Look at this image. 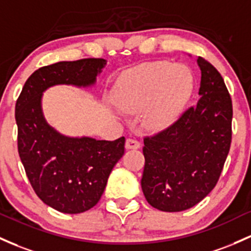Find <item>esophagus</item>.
Wrapping results in <instances>:
<instances>
[{"label": "esophagus", "instance_id": "1", "mask_svg": "<svg viewBox=\"0 0 251 251\" xmlns=\"http://www.w3.org/2000/svg\"><path fill=\"white\" fill-rule=\"evenodd\" d=\"M125 147H126V149H139L140 143L134 138H127L126 139Z\"/></svg>", "mask_w": 251, "mask_h": 251}]
</instances>
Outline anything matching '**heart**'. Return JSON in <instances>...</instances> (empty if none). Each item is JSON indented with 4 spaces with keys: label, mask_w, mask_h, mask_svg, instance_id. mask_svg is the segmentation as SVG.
Wrapping results in <instances>:
<instances>
[{
    "label": "heart",
    "mask_w": 251,
    "mask_h": 251,
    "mask_svg": "<svg viewBox=\"0 0 251 251\" xmlns=\"http://www.w3.org/2000/svg\"><path fill=\"white\" fill-rule=\"evenodd\" d=\"M193 75L183 65L152 62L131 69L118 78L113 90L114 102L127 113L147 109L149 126L162 128L174 123L191 98Z\"/></svg>",
    "instance_id": "heart-1"
}]
</instances>
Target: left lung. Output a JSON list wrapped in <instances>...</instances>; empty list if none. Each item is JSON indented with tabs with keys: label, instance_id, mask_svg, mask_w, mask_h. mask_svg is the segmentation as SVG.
Returning <instances> with one entry per match:
<instances>
[{
	"label": "left lung",
	"instance_id": "left-lung-1",
	"mask_svg": "<svg viewBox=\"0 0 251 251\" xmlns=\"http://www.w3.org/2000/svg\"><path fill=\"white\" fill-rule=\"evenodd\" d=\"M200 99L164 130L144 138L142 189L152 207L188 210L216 187L232 139V101L222 75L198 58Z\"/></svg>",
	"mask_w": 251,
	"mask_h": 251
}]
</instances>
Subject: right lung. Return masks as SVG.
<instances>
[{
  "label": "right lung",
  "instance_id": "1",
  "mask_svg": "<svg viewBox=\"0 0 251 251\" xmlns=\"http://www.w3.org/2000/svg\"><path fill=\"white\" fill-rule=\"evenodd\" d=\"M104 65L102 58H84L43 67L28 77L16 100L18 151L25 172L41 201L63 213H82L99 202L125 152V137L111 142L63 136L44 119L41 95L56 84H94Z\"/></svg>",
  "mask_w": 251,
  "mask_h": 251
}]
</instances>
